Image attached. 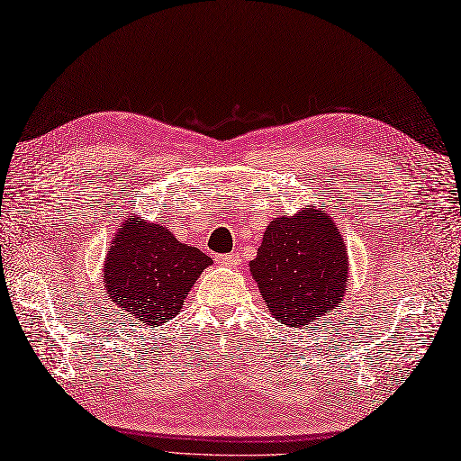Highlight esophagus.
Instances as JSON below:
<instances>
[{"mask_svg":"<svg viewBox=\"0 0 461 461\" xmlns=\"http://www.w3.org/2000/svg\"><path fill=\"white\" fill-rule=\"evenodd\" d=\"M217 261L221 266H229V267H236L240 264V256L239 254H221L217 256Z\"/></svg>","mask_w":461,"mask_h":461,"instance_id":"1","label":"esophagus"}]
</instances>
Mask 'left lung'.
Segmentation results:
<instances>
[{
    "mask_svg": "<svg viewBox=\"0 0 461 461\" xmlns=\"http://www.w3.org/2000/svg\"><path fill=\"white\" fill-rule=\"evenodd\" d=\"M250 271L271 316L301 328L341 303L349 256L331 217L308 205L269 222Z\"/></svg>",
    "mask_w": 461,
    "mask_h": 461,
    "instance_id": "obj_1",
    "label": "left lung"
}]
</instances>
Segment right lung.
<instances>
[{"instance_id":"right-lung-1","label":"right lung","mask_w":461,"mask_h":461,"mask_svg":"<svg viewBox=\"0 0 461 461\" xmlns=\"http://www.w3.org/2000/svg\"><path fill=\"white\" fill-rule=\"evenodd\" d=\"M211 264L200 248L178 242L167 227L131 217L112 239L103 277L112 303L157 328L180 312Z\"/></svg>"}]
</instances>
